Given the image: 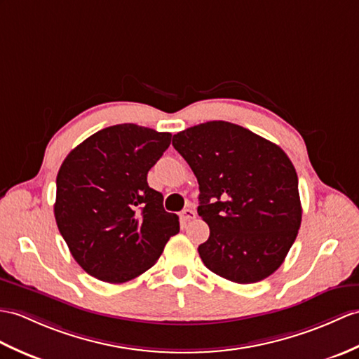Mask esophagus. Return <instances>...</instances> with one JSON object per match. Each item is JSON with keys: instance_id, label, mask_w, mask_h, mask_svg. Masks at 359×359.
<instances>
[{"instance_id": "34e87169", "label": "esophagus", "mask_w": 359, "mask_h": 359, "mask_svg": "<svg viewBox=\"0 0 359 359\" xmlns=\"http://www.w3.org/2000/svg\"><path fill=\"white\" fill-rule=\"evenodd\" d=\"M193 219H196V211L193 210V208H187V210H183L180 212V220L182 222H189Z\"/></svg>"}]
</instances>
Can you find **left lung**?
Segmentation results:
<instances>
[{"mask_svg": "<svg viewBox=\"0 0 359 359\" xmlns=\"http://www.w3.org/2000/svg\"><path fill=\"white\" fill-rule=\"evenodd\" d=\"M172 147L196 174L197 212L210 238L205 266L249 285L277 271L302 224L298 177L283 149L240 125L211 121L183 130Z\"/></svg>", "mask_w": 359, "mask_h": 359, "instance_id": "obj_1", "label": "left lung"}]
</instances>
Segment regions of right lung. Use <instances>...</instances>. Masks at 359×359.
Returning <instances> with one entry per match:
<instances>
[{
	"mask_svg": "<svg viewBox=\"0 0 359 359\" xmlns=\"http://www.w3.org/2000/svg\"><path fill=\"white\" fill-rule=\"evenodd\" d=\"M171 133L119 123L95 133L65 157L56 176L55 219L78 264L105 283L130 281L159 260L179 217L147 174Z\"/></svg>",
	"mask_w": 359,
	"mask_h": 359,
	"instance_id": "right-lung-1",
	"label": "right lung"
}]
</instances>
